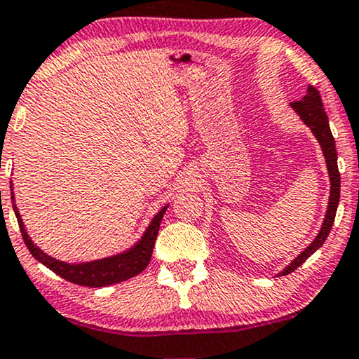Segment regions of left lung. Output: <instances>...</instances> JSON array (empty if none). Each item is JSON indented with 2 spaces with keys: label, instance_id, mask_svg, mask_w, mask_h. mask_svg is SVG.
<instances>
[{
  "label": "left lung",
  "instance_id": "obj_1",
  "mask_svg": "<svg viewBox=\"0 0 359 359\" xmlns=\"http://www.w3.org/2000/svg\"><path fill=\"white\" fill-rule=\"evenodd\" d=\"M290 106L291 109L298 114L299 119H302L304 125L311 130L313 135H315V138L318 140V143H320L323 156H325V161H326V168H328L331 187H330L328 210H326L325 219H323V224L320 231L316 234V238L309 243L306 250L302 251V253L296 256V258L291 261L286 268H283V271L278 273V276H285V274L294 271L296 268L302 266L304 261L315 253L316 250H320L323 243L326 241V238H328V234L331 231V226H333L334 223L336 210H338V205H339V184H341L339 171H338V153H336L334 138L333 135H331L330 121L325 113V108H323L320 93H318V90H315L313 86H308L306 95H304L299 101L290 103Z\"/></svg>",
  "mask_w": 359,
  "mask_h": 359
}]
</instances>
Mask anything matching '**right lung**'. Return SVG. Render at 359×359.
<instances>
[{
	"label": "right lung",
	"instance_id": "add662e5",
	"mask_svg": "<svg viewBox=\"0 0 359 359\" xmlns=\"http://www.w3.org/2000/svg\"><path fill=\"white\" fill-rule=\"evenodd\" d=\"M11 188V201H13V210H15L18 224H20L21 234H23V240L28 246L29 253L36 258V261L44 264L46 268H50L53 273H56L57 276L65 278L66 281H72L74 285L81 286H90V287H104L116 285V283L126 281L130 278L140 274L143 269L149 264L151 259L154 241H156L159 224H161L163 215L166 213L168 206H163L156 215L153 216V219L149 221V224L141 234V238L135 245H131L128 250L121 251V253L106 256V258L93 259V261H83V263H66V261H60L53 256L46 255L41 248L36 246V243L29 238L26 226L21 219L18 206L15 205V193H13V183L10 184Z\"/></svg>",
	"mask_w": 359,
	"mask_h": 359
}]
</instances>
